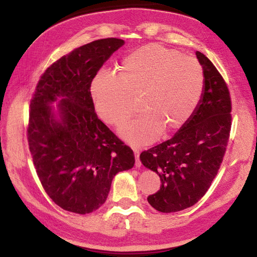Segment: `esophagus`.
<instances>
[{"label": "esophagus", "instance_id": "obj_1", "mask_svg": "<svg viewBox=\"0 0 257 257\" xmlns=\"http://www.w3.org/2000/svg\"><path fill=\"white\" fill-rule=\"evenodd\" d=\"M134 154H135V166L137 168H141L142 166V162L141 160H139V154H141V151H139L138 149H134Z\"/></svg>", "mask_w": 257, "mask_h": 257}]
</instances>
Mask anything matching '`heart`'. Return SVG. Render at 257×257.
<instances>
[{"label": "heart", "mask_w": 257, "mask_h": 257, "mask_svg": "<svg viewBox=\"0 0 257 257\" xmlns=\"http://www.w3.org/2000/svg\"><path fill=\"white\" fill-rule=\"evenodd\" d=\"M204 72L195 59L159 44H149L123 59L119 77L99 71L91 83L93 106L109 125L125 122L141 94L145 110L119 130L131 146L152 144L165 133L181 128L191 118L204 89Z\"/></svg>", "instance_id": "1"}]
</instances>
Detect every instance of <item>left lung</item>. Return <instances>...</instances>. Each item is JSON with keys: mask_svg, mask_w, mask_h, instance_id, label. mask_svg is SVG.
I'll use <instances>...</instances> for the list:
<instances>
[{"mask_svg": "<svg viewBox=\"0 0 257 257\" xmlns=\"http://www.w3.org/2000/svg\"><path fill=\"white\" fill-rule=\"evenodd\" d=\"M204 89L191 118L168 141L141 154L143 165L157 173L160 190L148 203L160 212L181 211L195 205L215 178L229 138L231 102L226 83L204 53Z\"/></svg>", "mask_w": 257, "mask_h": 257, "instance_id": "8db88e82", "label": "left lung"}]
</instances>
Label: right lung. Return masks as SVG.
<instances>
[{
    "instance_id": "right-lung-1",
    "label": "right lung",
    "mask_w": 257,
    "mask_h": 257,
    "mask_svg": "<svg viewBox=\"0 0 257 257\" xmlns=\"http://www.w3.org/2000/svg\"><path fill=\"white\" fill-rule=\"evenodd\" d=\"M123 45L104 38L74 49L46 69L31 100L28 142L37 176L69 212L98 209L113 177L135 164L131 148L97 118L90 91L99 68Z\"/></svg>"
}]
</instances>
